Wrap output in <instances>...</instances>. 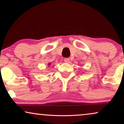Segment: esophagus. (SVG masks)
Segmentation results:
<instances>
[{"mask_svg": "<svg viewBox=\"0 0 124 124\" xmlns=\"http://www.w3.org/2000/svg\"><path fill=\"white\" fill-rule=\"evenodd\" d=\"M64 61H65V62H66V63H69V62H70V59L68 58H65V59H64Z\"/></svg>", "mask_w": 124, "mask_h": 124, "instance_id": "34e87169", "label": "esophagus"}]
</instances>
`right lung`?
<instances>
[{
    "label": "right lung",
    "mask_w": 124,
    "mask_h": 124,
    "mask_svg": "<svg viewBox=\"0 0 124 124\" xmlns=\"http://www.w3.org/2000/svg\"><path fill=\"white\" fill-rule=\"evenodd\" d=\"M48 66H50V65H51V63H48Z\"/></svg>",
    "instance_id": "add662e5"
}]
</instances>
